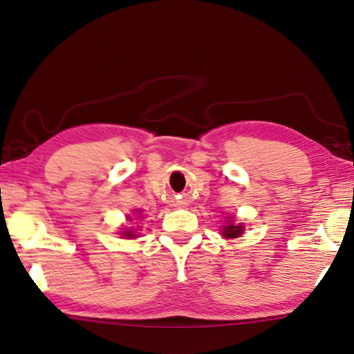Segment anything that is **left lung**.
<instances>
[{
	"mask_svg": "<svg viewBox=\"0 0 354 354\" xmlns=\"http://www.w3.org/2000/svg\"><path fill=\"white\" fill-rule=\"evenodd\" d=\"M243 225H227V227H223L222 234L225 238H238L243 233Z\"/></svg>",
	"mask_w": 354,
	"mask_h": 354,
	"instance_id": "8db88e82",
	"label": "left lung"
}]
</instances>
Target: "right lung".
I'll return each instance as SVG.
<instances>
[{
	"instance_id": "add662e5",
	"label": "right lung",
	"mask_w": 354,
	"mask_h": 354,
	"mask_svg": "<svg viewBox=\"0 0 354 354\" xmlns=\"http://www.w3.org/2000/svg\"><path fill=\"white\" fill-rule=\"evenodd\" d=\"M122 234H124V236H136V234L134 233H132V232H124V233H122Z\"/></svg>"
}]
</instances>
